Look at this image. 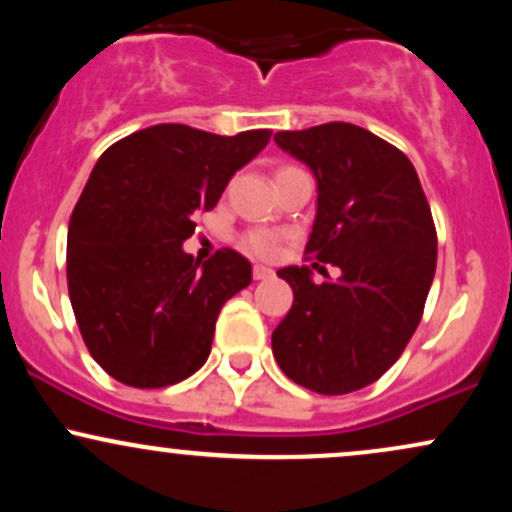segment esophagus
I'll use <instances>...</instances> for the list:
<instances>
[{"mask_svg": "<svg viewBox=\"0 0 512 512\" xmlns=\"http://www.w3.org/2000/svg\"><path fill=\"white\" fill-rule=\"evenodd\" d=\"M252 276H255V281H264L272 279L274 272L269 267H264V264H255V267H252Z\"/></svg>", "mask_w": 512, "mask_h": 512, "instance_id": "obj_1", "label": "esophagus"}]
</instances>
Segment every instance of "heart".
Listing matches in <instances>:
<instances>
[{
	"instance_id": "heart-1",
	"label": "heart",
	"mask_w": 512,
	"mask_h": 512,
	"mask_svg": "<svg viewBox=\"0 0 512 512\" xmlns=\"http://www.w3.org/2000/svg\"><path fill=\"white\" fill-rule=\"evenodd\" d=\"M296 166H279L276 173H284V170H291ZM240 248H243L248 255L260 257V260H272V257L279 255L281 243H284V233L267 231V228H250L240 236Z\"/></svg>"
}]
</instances>
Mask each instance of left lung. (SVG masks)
I'll return each instance as SVG.
<instances>
[{"instance_id": "8db88e82", "label": "left lung", "mask_w": 512, "mask_h": 512, "mask_svg": "<svg viewBox=\"0 0 512 512\" xmlns=\"http://www.w3.org/2000/svg\"><path fill=\"white\" fill-rule=\"evenodd\" d=\"M274 142L317 178L305 260L342 269L322 284L308 267L279 269L293 305L272 334L274 358L320 395L356 392L402 356L424 315L438 257L431 207L409 158L368 129L327 122Z\"/></svg>"}]
</instances>
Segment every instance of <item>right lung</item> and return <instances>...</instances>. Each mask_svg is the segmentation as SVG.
I'll return each instance as SVG.
<instances>
[{"label":"right lung","mask_w":512,"mask_h":512,"mask_svg":"<svg viewBox=\"0 0 512 512\" xmlns=\"http://www.w3.org/2000/svg\"><path fill=\"white\" fill-rule=\"evenodd\" d=\"M269 137L168 122L98 158L69 219L67 286L88 354L115 380L151 390L204 366L223 303L252 281L250 262L221 248L199 264L182 243Z\"/></svg>","instance_id":"obj_1"}]
</instances>
